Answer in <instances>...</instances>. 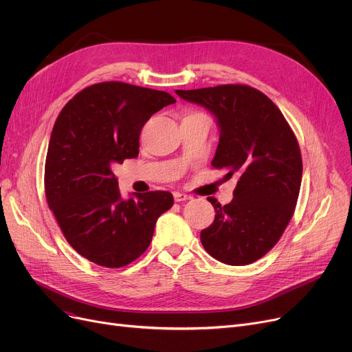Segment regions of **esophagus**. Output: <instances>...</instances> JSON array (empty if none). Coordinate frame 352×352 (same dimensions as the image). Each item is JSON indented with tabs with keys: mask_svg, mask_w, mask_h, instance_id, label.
Instances as JSON below:
<instances>
[{
	"mask_svg": "<svg viewBox=\"0 0 352 352\" xmlns=\"http://www.w3.org/2000/svg\"><path fill=\"white\" fill-rule=\"evenodd\" d=\"M191 197L188 195V194H182V192H174V199L177 201V202H182V201H187V199H190Z\"/></svg>",
	"mask_w": 352,
	"mask_h": 352,
	"instance_id": "1",
	"label": "esophagus"
}]
</instances>
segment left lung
I'll return each instance as SVG.
<instances>
[{"mask_svg": "<svg viewBox=\"0 0 352 352\" xmlns=\"http://www.w3.org/2000/svg\"><path fill=\"white\" fill-rule=\"evenodd\" d=\"M188 102L208 109L219 128L212 166L236 174L230 204L215 210L214 223L201 231V244L227 265H247L264 256L292 218L302 178L298 141L281 111L248 85L175 89Z\"/></svg>", "mask_w": 352, "mask_h": 352, "instance_id": "obj_1", "label": "left lung"}]
</instances>
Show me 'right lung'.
<instances>
[{"label": "right lung", "mask_w": 352, "mask_h": 352, "mask_svg": "<svg viewBox=\"0 0 352 352\" xmlns=\"http://www.w3.org/2000/svg\"><path fill=\"white\" fill-rule=\"evenodd\" d=\"M168 92L118 81L87 87L54 124L45 195L69 245L91 263L120 268L150 245L155 223L174 198L168 191L121 197L114 164L135 158L144 124L174 104Z\"/></svg>", "instance_id": "obj_1"}]
</instances>
